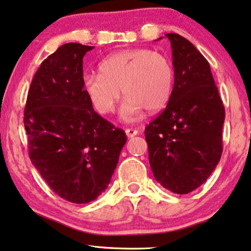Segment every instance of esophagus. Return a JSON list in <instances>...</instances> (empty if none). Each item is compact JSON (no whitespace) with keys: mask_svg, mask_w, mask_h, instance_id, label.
<instances>
[{"mask_svg":"<svg viewBox=\"0 0 251 251\" xmlns=\"http://www.w3.org/2000/svg\"><path fill=\"white\" fill-rule=\"evenodd\" d=\"M126 137L128 138H132L134 136H137L139 131L136 129H126Z\"/></svg>","mask_w":251,"mask_h":251,"instance_id":"1","label":"esophagus"}]
</instances>
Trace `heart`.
Listing matches in <instances>:
<instances>
[{"label": "heart", "instance_id": "1", "mask_svg": "<svg viewBox=\"0 0 251 251\" xmlns=\"http://www.w3.org/2000/svg\"><path fill=\"white\" fill-rule=\"evenodd\" d=\"M82 86L93 107L100 114L114 111L121 94L126 99L120 115L126 121L139 117L144 108L161 110L173 88V68L168 57L148 49H128L101 61L100 74H86Z\"/></svg>", "mask_w": 251, "mask_h": 251}]
</instances>
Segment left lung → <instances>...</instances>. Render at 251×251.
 <instances>
[{
	"label": "left lung",
	"instance_id": "8db88e82",
	"mask_svg": "<svg viewBox=\"0 0 251 251\" xmlns=\"http://www.w3.org/2000/svg\"><path fill=\"white\" fill-rule=\"evenodd\" d=\"M165 36L172 49L174 85L165 110L146 126L145 137L156 181L186 195L219 164L225 110L208 61L182 36Z\"/></svg>",
	"mask_w": 251,
	"mask_h": 251
}]
</instances>
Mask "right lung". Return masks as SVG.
I'll list each match as a JSON object with an SVG mask.
<instances>
[{"label": "right lung", "instance_id": "add662e5", "mask_svg": "<svg viewBox=\"0 0 251 251\" xmlns=\"http://www.w3.org/2000/svg\"><path fill=\"white\" fill-rule=\"evenodd\" d=\"M93 49L68 43L47 56L25 107L31 163L57 196L75 204L105 191L126 143V132L96 113L83 90L82 59Z\"/></svg>", "mask_w": 251, "mask_h": 251}]
</instances>
